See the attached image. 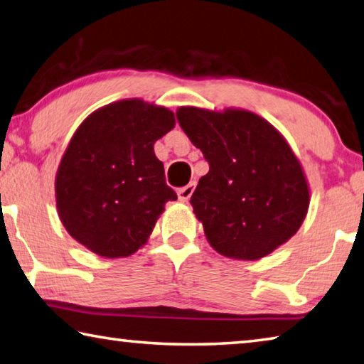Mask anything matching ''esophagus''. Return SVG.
I'll return each mask as SVG.
<instances>
[{"mask_svg":"<svg viewBox=\"0 0 364 364\" xmlns=\"http://www.w3.org/2000/svg\"><path fill=\"white\" fill-rule=\"evenodd\" d=\"M194 189H196V183L191 181L188 186L178 189V199H180L181 202H188L191 199V196H193Z\"/></svg>","mask_w":364,"mask_h":364,"instance_id":"1","label":"esophagus"}]
</instances>
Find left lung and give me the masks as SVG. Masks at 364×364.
<instances>
[{"instance_id": "left-lung-1", "label": "left lung", "mask_w": 364, "mask_h": 364, "mask_svg": "<svg viewBox=\"0 0 364 364\" xmlns=\"http://www.w3.org/2000/svg\"><path fill=\"white\" fill-rule=\"evenodd\" d=\"M176 119L210 165L191 197L210 245L226 257L256 261L291 239L310 194L280 132L245 109L181 107Z\"/></svg>"}]
</instances>
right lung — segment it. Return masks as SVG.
<instances>
[{"label":"right lung","mask_w":364,"mask_h":364,"mask_svg":"<svg viewBox=\"0 0 364 364\" xmlns=\"http://www.w3.org/2000/svg\"><path fill=\"white\" fill-rule=\"evenodd\" d=\"M175 127L164 107L138 98L107 105L75 132L58 165L55 199L73 239L103 257H125L148 242L168 200L154 143Z\"/></svg>","instance_id":"obj_1"}]
</instances>
